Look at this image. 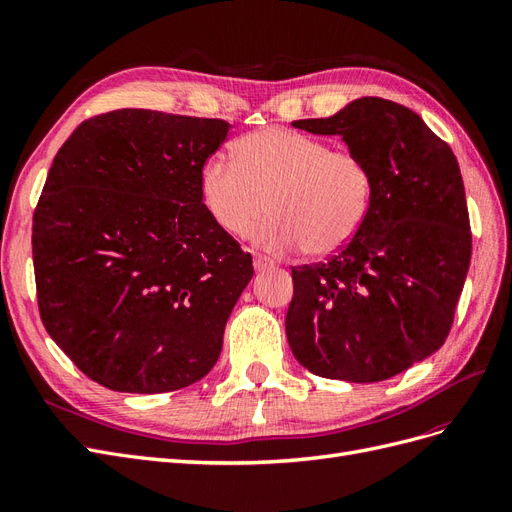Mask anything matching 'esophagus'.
<instances>
[{
	"instance_id": "esophagus-1",
	"label": "esophagus",
	"mask_w": 512,
	"mask_h": 512,
	"mask_svg": "<svg viewBox=\"0 0 512 512\" xmlns=\"http://www.w3.org/2000/svg\"><path fill=\"white\" fill-rule=\"evenodd\" d=\"M271 267H273V262L267 256L254 254V271H265V269H271Z\"/></svg>"
}]
</instances>
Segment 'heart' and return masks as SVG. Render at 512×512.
Masks as SVG:
<instances>
[{
	"instance_id": "heart-1",
	"label": "heart",
	"mask_w": 512,
	"mask_h": 512,
	"mask_svg": "<svg viewBox=\"0 0 512 512\" xmlns=\"http://www.w3.org/2000/svg\"><path fill=\"white\" fill-rule=\"evenodd\" d=\"M374 192L367 162L322 138L260 130L239 138L235 162L213 156L200 170V198L230 237H245L267 211L254 241L273 254H337L361 230Z\"/></svg>"
}]
</instances>
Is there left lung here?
I'll list each match as a JSON object with an SVG mask.
<instances>
[{"label": "left lung", "instance_id": "left-lung-1", "mask_svg": "<svg viewBox=\"0 0 512 512\" xmlns=\"http://www.w3.org/2000/svg\"><path fill=\"white\" fill-rule=\"evenodd\" d=\"M294 128L342 136L374 179L356 237L322 265L292 269L290 350L312 374L380 382L425 361L451 331L472 235L451 147L410 108L359 98Z\"/></svg>", "mask_w": 512, "mask_h": 512}]
</instances>
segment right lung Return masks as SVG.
<instances>
[{
    "label": "right lung",
    "instance_id": "1",
    "mask_svg": "<svg viewBox=\"0 0 512 512\" xmlns=\"http://www.w3.org/2000/svg\"><path fill=\"white\" fill-rule=\"evenodd\" d=\"M230 123L121 108L61 145L34 213L44 329L85 376L156 395L218 363L252 256L211 220L200 170Z\"/></svg>",
    "mask_w": 512,
    "mask_h": 512
}]
</instances>
